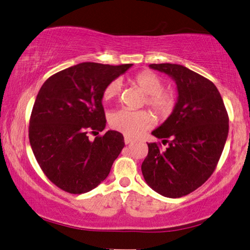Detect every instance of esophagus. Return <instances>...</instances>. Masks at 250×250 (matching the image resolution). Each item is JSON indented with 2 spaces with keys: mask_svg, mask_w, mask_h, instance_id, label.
<instances>
[{
  "mask_svg": "<svg viewBox=\"0 0 250 250\" xmlns=\"http://www.w3.org/2000/svg\"><path fill=\"white\" fill-rule=\"evenodd\" d=\"M124 142H125L126 145H127V144L133 143V139L130 138V137H128V136H125V137H124Z\"/></svg>",
  "mask_w": 250,
  "mask_h": 250,
  "instance_id": "obj_1",
  "label": "esophagus"
}]
</instances>
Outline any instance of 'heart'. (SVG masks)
Instances as JSON below:
<instances>
[{
  "label": "heart",
  "instance_id": "b5f03b06",
  "mask_svg": "<svg viewBox=\"0 0 250 250\" xmlns=\"http://www.w3.org/2000/svg\"><path fill=\"white\" fill-rule=\"evenodd\" d=\"M130 81L147 94L144 103L160 118L168 117L172 113L177 104V93L172 89H164V79L159 74L145 70L134 76ZM121 90V81L113 80L105 86L102 98L104 101L116 99L120 96ZM108 122L112 128L128 137H136L154 124L155 117L147 109L130 111L128 108H120L109 115Z\"/></svg>",
  "mask_w": 250,
  "mask_h": 250
}]
</instances>
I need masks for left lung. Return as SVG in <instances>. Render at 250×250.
<instances>
[{"label": "left lung", "instance_id": "obj_1", "mask_svg": "<svg viewBox=\"0 0 250 250\" xmlns=\"http://www.w3.org/2000/svg\"><path fill=\"white\" fill-rule=\"evenodd\" d=\"M169 74L178 86L171 115L152 132L164 144H148L142 172L148 186L167 198H181L212 176L229 135V114L212 81L180 64L152 63Z\"/></svg>", "mask_w": 250, "mask_h": 250}]
</instances>
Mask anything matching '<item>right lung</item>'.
<instances>
[{
	"mask_svg": "<svg viewBox=\"0 0 250 250\" xmlns=\"http://www.w3.org/2000/svg\"><path fill=\"white\" fill-rule=\"evenodd\" d=\"M83 62L52 74L43 83L29 118L28 136L45 176L68 193L89 192L106 179L125 146L116 130L89 141L106 124L102 94L132 67Z\"/></svg>",
	"mask_w": 250,
	"mask_h": 250,
	"instance_id": "1",
	"label": "right lung"
}]
</instances>
